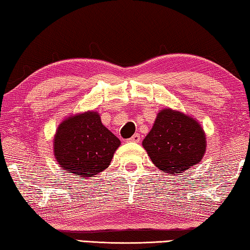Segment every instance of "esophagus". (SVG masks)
<instances>
[{"instance_id":"esophagus-1","label":"esophagus","mask_w":250,"mask_h":250,"mask_svg":"<svg viewBox=\"0 0 250 250\" xmlns=\"http://www.w3.org/2000/svg\"><path fill=\"white\" fill-rule=\"evenodd\" d=\"M141 141V136L140 134H134V135L128 138V142H133V143H138Z\"/></svg>"}]
</instances>
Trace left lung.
Here are the masks:
<instances>
[{
    "label": "left lung",
    "instance_id": "left-lung-1",
    "mask_svg": "<svg viewBox=\"0 0 250 250\" xmlns=\"http://www.w3.org/2000/svg\"><path fill=\"white\" fill-rule=\"evenodd\" d=\"M142 145L157 168L175 175L201 162L207 137L200 123L192 116L163 108Z\"/></svg>",
    "mask_w": 250,
    "mask_h": 250
}]
</instances>
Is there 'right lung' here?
<instances>
[{
  "label": "right lung",
  "mask_w": 250,
  "mask_h": 250,
  "mask_svg": "<svg viewBox=\"0 0 250 250\" xmlns=\"http://www.w3.org/2000/svg\"><path fill=\"white\" fill-rule=\"evenodd\" d=\"M121 141L103 125L95 110L71 115L60 123L53 137V154L68 173L91 179L108 167Z\"/></svg>",
  "instance_id": "add662e5"
}]
</instances>
